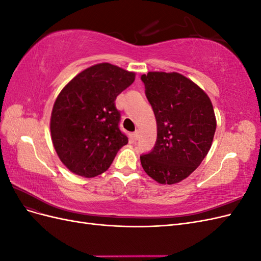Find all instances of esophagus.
Segmentation results:
<instances>
[{"label":"esophagus","instance_id":"esophagus-1","mask_svg":"<svg viewBox=\"0 0 261 261\" xmlns=\"http://www.w3.org/2000/svg\"><path fill=\"white\" fill-rule=\"evenodd\" d=\"M138 137H139V130H136V132H134V133L132 134V138H133V140H137V139H138Z\"/></svg>","mask_w":261,"mask_h":261}]
</instances>
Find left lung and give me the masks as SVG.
<instances>
[{
	"mask_svg": "<svg viewBox=\"0 0 261 261\" xmlns=\"http://www.w3.org/2000/svg\"><path fill=\"white\" fill-rule=\"evenodd\" d=\"M146 97L156 120V141L140 155L147 174L160 184H175L199 167L217 127L207 93L178 73L141 75Z\"/></svg>",
	"mask_w": 261,
	"mask_h": 261,
	"instance_id": "1",
	"label": "left lung"
}]
</instances>
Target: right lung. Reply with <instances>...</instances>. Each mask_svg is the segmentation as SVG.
I'll use <instances>...</instances> for the list:
<instances>
[{
  "label": "right lung",
  "mask_w": 261,
  "mask_h": 261,
  "mask_svg": "<svg viewBox=\"0 0 261 261\" xmlns=\"http://www.w3.org/2000/svg\"><path fill=\"white\" fill-rule=\"evenodd\" d=\"M135 81V73L100 63L83 70L54 102L50 129L60 160L77 175L106 172L127 136L118 127L115 99Z\"/></svg>",
  "instance_id": "obj_1"
}]
</instances>
